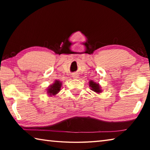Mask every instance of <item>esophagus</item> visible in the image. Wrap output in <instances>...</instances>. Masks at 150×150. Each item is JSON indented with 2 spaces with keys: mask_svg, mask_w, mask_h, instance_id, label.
I'll use <instances>...</instances> for the list:
<instances>
[{
  "mask_svg": "<svg viewBox=\"0 0 150 150\" xmlns=\"http://www.w3.org/2000/svg\"><path fill=\"white\" fill-rule=\"evenodd\" d=\"M74 77V78H77V76H75V77Z\"/></svg>",
  "mask_w": 150,
  "mask_h": 150,
  "instance_id": "1",
  "label": "esophagus"
}]
</instances>
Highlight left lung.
<instances>
[{
	"label": "left lung",
	"mask_w": 150,
	"mask_h": 150,
	"mask_svg": "<svg viewBox=\"0 0 150 150\" xmlns=\"http://www.w3.org/2000/svg\"><path fill=\"white\" fill-rule=\"evenodd\" d=\"M89 86L91 87V88H92L91 90L95 91V92L98 93L101 92V90L100 88L99 85H98V84H97V83H94L93 81H91L89 82Z\"/></svg>",
	"instance_id": "obj_1"
}]
</instances>
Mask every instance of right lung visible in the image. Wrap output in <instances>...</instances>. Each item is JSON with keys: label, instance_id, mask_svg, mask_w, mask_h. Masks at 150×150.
Here are the masks:
<instances>
[{"label": "right lung", "instance_id": "obj_1", "mask_svg": "<svg viewBox=\"0 0 150 150\" xmlns=\"http://www.w3.org/2000/svg\"><path fill=\"white\" fill-rule=\"evenodd\" d=\"M62 83H61L59 81H55V83L52 85H51L50 88L47 89V93L50 94V95H55L59 92L61 88Z\"/></svg>", "mask_w": 150, "mask_h": 150}]
</instances>
